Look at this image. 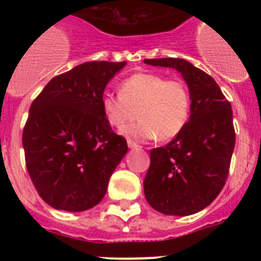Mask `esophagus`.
Wrapping results in <instances>:
<instances>
[{
	"mask_svg": "<svg viewBox=\"0 0 261 261\" xmlns=\"http://www.w3.org/2000/svg\"><path fill=\"white\" fill-rule=\"evenodd\" d=\"M128 146L130 147V149H133V147H137L138 144L136 141H133V140H128Z\"/></svg>",
	"mask_w": 261,
	"mask_h": 261,
	"instance_id": "esophagus-1",
	"label": "esophagus"
}]
</instances>
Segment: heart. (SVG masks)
Here are the masks:
<instances>
[{"label": "heart", "mask_w": 261, "mask_h": 261, "mask_svg": "<svg viewBox=\"0 0 261 261\" xmlns=\"http://www.w3.org/2000/svg\"><path fill=\"white\" fill-rule=\"evenodd\" d=\"M105 119L123 129L141 117L125 133L137 138L168 141L186 128L191 116L192 96L181 80H167L156 73H136L119 85V95L105 94L100 100Z\"/></svg>", "instance_id": "obj_1"}]
</instances>
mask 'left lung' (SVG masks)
Returning a JSON list of instances; mask_svg holds the SVG:
<instances>
[{
  "instance_id": "obj_1",
  "label": "left lung",
  "mask_w": 261,
  "mask_h": 261,
  "mask_svg": "<svg viewBox=\"0 0 261 261\" xmlns=\"http://www.w3.org/2000/svg\"><path fill=\"white\" fill-rule=\"evenodd\" d=\"M180 71L192 96L188 124L166 146L150 150L145 197L155 211L190 216L206 208L226 183L235 146L232 110L216 81L181 59H145Z\"/></svg>"
}]
</instances>
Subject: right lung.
<instances>
[{
	"label": "right lung",
	"mask_w": 261,
	"mask_h": 261,
	"mask_svg": "<svg viewBox=\"0 0 261 261\" xmlns=\"http://www.w3.org/2000/svg\"><path fill=\"white\" fill-rule=\"evenodd\" d=\"M125 64H81L53 77L34 99L22 135L24 159L36 192L52 208L82 212L99 204L128 151L100 105Z\"/></svg>",
	"instance_id": "obj_1"
}]
</instances>
